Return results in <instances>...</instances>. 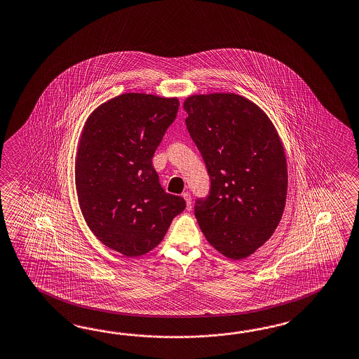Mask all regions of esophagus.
Here are the masks:
<instances>
[{
  "instance_id": "34e87169",
  "label": "esophagus",
  "mask_w": 359,
  "mask_h": 359,
  "mask_svg": "<svg viewBox=\"0 0 359 359\" xmlns=\"http://www.w3.org/2000/svg\"><path fill=\"white\" fill-rule=\"evenodd\" d=\"M182 198L184 199V202H186V205L187 207H191V195H190V193H186L182 194Z\"/></svg>"
}]
</instances>
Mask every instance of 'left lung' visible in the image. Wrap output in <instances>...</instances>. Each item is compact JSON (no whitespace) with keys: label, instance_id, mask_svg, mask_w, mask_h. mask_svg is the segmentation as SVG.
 I'll return each mask as SVG.
<instances>
[{"label":"left lung","instance_id":"8db88e82","mask_svg":"<svg viewBox=\"0 0 359 359\" xmlns=\"http://www.w3.org/2000/svg\"><path fill=\"white\" fill-rule=\"evenodd\" d=\"M186 126L211 178L195 217L212 248L231 260L252 255L285 208L287 166L283 142L266 111L237 93L191 95Z\"/></svg>","mask_w":359,"mask_h":359}]
</instances>
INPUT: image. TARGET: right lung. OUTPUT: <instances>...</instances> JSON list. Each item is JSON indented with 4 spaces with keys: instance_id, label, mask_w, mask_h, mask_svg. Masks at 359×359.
<instances>
[{
    "instance_id": "add662e5",
    "label": "right lung",
    "mask_w": 359,
    "mask_h": 359,
    "mask_svg": "<svg viewBox=\"0 0 359 359\" xmlns=\"http://www.w3.org/2000/svg\"><path fill=\"white\" fill-rule=\"evenodd\" d=\"M180 102L122 93L84 122L75 156V189L83 217L107 248L142 257L163 241L184 198L164 191L152 157Z\"/></svg>"
}]
</instances>
